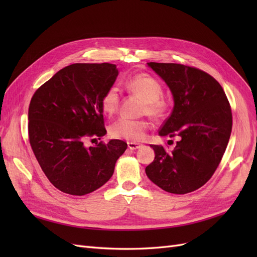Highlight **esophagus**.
Listing matches in <instances>:
<instances>
[{"label":"esophagus","mask_w":257,"mask_h":257,"mask_svg":"<svg viewBox=\"0 0 257 257\" xmlns=\"http://www.w3.org/2000/svg\"><path fill=\"white\" fill-rule=\"evenodd\" d=\"M142 146H143L142 144H138V143H133V142L127 143V147H128V149H131V150L139 149V148H141Z\"/></svg>","instance_id":"obj_1"}]
</instances>
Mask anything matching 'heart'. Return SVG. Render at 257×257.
Returning <instances> with one entry per match:
<instances>
[{"label": "heart", "mask_w": 257, "mask_h": 257, "mask_svg": "<svg viewBox=\"0 0 257 257\" xmlns=\"http://www.w3.org/2000/svg\"><path fill=\"white\" fill-rule=\"evenodd\" d=\"M123 85L127 91L144 99L143 111L151 116H161L166 111V102L162 98L163 87L161 82L148 74H136L131 76ZM120 95L115 87L108 89L102 97V108L107 114L114 113L119 108ZM148 123L145 120L119 118L109 128L110 135L114 138L138 142L145 136Z\"/></svg>", "instance_id": "heart-1"}]
</instances>
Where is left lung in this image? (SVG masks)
<instances>
[{
    "label": "left lung",
    "instance_id": "1",
    "mask_svg": "<svg viewBox=\"0 0 257 257\" xmlns=\"http://www.w3.org/2000/svg\"><path fill=\"white\" fill-rule=\"evenodd\" d=\"M174 96L172 114L160 136L177 138L172 152L151 145L155 158L146 167L150 180L173 194L203 186L214 174L229 141L232 114L226 94L212 76L177 63H148Z\"/></svg>",
    "mask_w": 257,
    "mask_h": 257
}]
</instances>
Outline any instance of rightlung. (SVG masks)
Masks as SVG:
<instances>
[{
  "label": "right lung",
  "mask_w": 257,
  "mask_h": 257,
  "mask_svg": "<svg viewBox=\"0 0 257 257\" xmlns=\"http://www.w3.org/2000/svg\"><path fill=\"white\" fill-rule=\"evenodd\" d=\"M118 74L110 63H75L31 98V148L48 180L63 193L82 196L100 188L126 150L127 144L119 139L97 142L106 134L102 97ZM88 141L96 145L88 147Z\"/></svg>",
  "instance_id": "1"
}]
</instances>
